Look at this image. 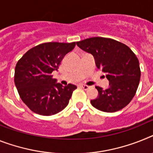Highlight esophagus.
<instances>
[{"label":"esophagus","mask_w":153,"mask_h":153,"mask_svg":"<svg viewBox=\"0 0 153 153\" xmlns=\"http://www.w3.org/2000/svg\"><path fill=\"white\" fill-rule=\"evenodd\" d=\"M81 87L82 88H84L85 90H87V89H88V88H90V86H88L87 85H81Z\"/></svg>","instance_id":"34e87169"}]
</instances>
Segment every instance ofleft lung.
Masks as SVG:
<instances>
[{
    "mask_svg": "<svg viewBox=\"0 0 153 153\" xmlns=\"http://www.w3.org/2000/svg\"><path fill=\"white\" fill-rule=\"evenodd\" d=\"M76 43L93 55L96 67L106 73L110 82L106 89L96 86L99 95L91 104L107 113L125 107L135 95L141 77L139 62L134 52L124 43L104 37H92Z\"/></svg>",
    "mask_w": 153,
    "mask_h": 153,
    "instance_id": "8db88e82",
    "label": "left lung"
}]
</instances>
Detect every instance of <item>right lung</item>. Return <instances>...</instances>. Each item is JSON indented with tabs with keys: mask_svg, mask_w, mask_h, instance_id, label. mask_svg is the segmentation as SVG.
<instances>
[{
	"mask_svg": "<svg viewBox=\"0 0 153 153\" xmlns=\"http://www.w3.org/2000/svg\"><path fill=\"white\" fill-rule=\"evenodd\" d=\"M76 45L73 43L50 42L37 45L18 61L15 84L22 100L33 112L51 116L68 106L76 85L63 86L56 83L52 72L57 71L67 53Z\"/></svg>",
	"mask_w": 153,
	"mask_h": 153,
	"instance_id": "obj_1",
	"label": "right lung"
}]
</instances>
